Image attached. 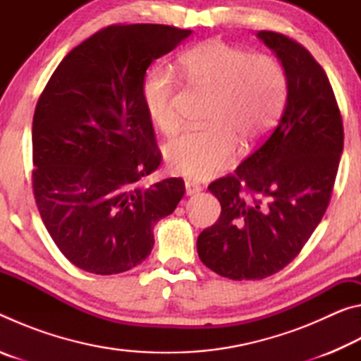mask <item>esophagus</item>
Listing matches in <instances>:
<instances>
[{
    "label": "esophagus",
    "instance_id": "esophagus-1",
    "mask_svg": "<svg viewBox=\"0 0 361 361\" xmlns=\"http://www.w3.org/2000/svg\"><path fill=\"white\" fill-rule=\"evenodd\" d=\"M185 188H186V195H194V194H197L200 189H202L197 185V183H194V181H186Z\"/></svg>",
    "mask_w": 361,
    "mask_h": 361
}]
</instances>
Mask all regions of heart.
<instances>
[{"instance_id": "1", "label": "heart", "mask_w": 361, "mask_h": 361, "mask_svg": "<svg viewBox=\"0 0 361 361\" xmlns=\"http://www.w3.org/2000/svg\"><path fill=\"white\" fill-rule=\"evenodd\" d=\"M189 82L213 92L209 129L185 130L166 146V161L175 175L207 180L234 159L237 142L250 148L276 124L286 97L285 71L276 59L250 54L221 39L186 51L178 60ZM176 76L166 65L146 73L142 97L145 111L159 130L178 127L173 106Z\"/></svg>"}]
</instances>
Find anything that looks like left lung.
<instances>
[{"mask_svg": "<svg viewBox=\"0 0 361 361\" xmlns=\"http://www.w3.org/2000/svg\"><path fill=\"white\" fill-rule=\"evenodd\" d=\"M286 78L276 129L234 173L213 181L218 221L200 232V261L232 280H261L296 258L322 221L344 146V129L326 73L288 36L259 32Z\"/></svg>", "mask_w": 361, "mask_h": 361, "instance_id": "1", "label": "left lung"}]
</instances>
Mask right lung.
<instances>
[{"instance_id":"add662e5","label":"right lung","mask_w":361,"mask_h":361,"mask_svg":"<svg viewBox=\"0 0 361 361\" xmlns=\"http://www.w3.org/2000/svg\"><path fill=\"white\" fill-rule=\"evenodd\" d=\"M192 32L135 23L100 30L66 56L33 116V192L46 229L82 271L111 276L148 258L152 228L185 194L161 164L145 111L146 70Z\"/></svg>"}]
</instances>
